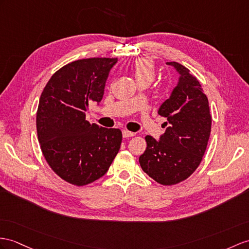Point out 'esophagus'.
Wrapping results in <instances>:
<instances>
[{
	"instance_id": "34e87169",
	"label": "esophagus",
	"mask_w": 249,
	"mask_h": 249,
	"mask_svg": "<svg viewBox=\"0 0 249 249\" xmlns=\"http://www.w3.org/2000/svg\"><path fill=\"white\" fill-rule=\"evenodd\" d=\"M135 133L134 132H131V131H128V130H124L123 131V136L124 137H132L134 136Z\"/></svg>"
}]
</instances>
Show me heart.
<instances>
[{
	"label": "heart",
	"instance_id": "heart-1",
	"mask_svg": "<svg viewBox=\"0 0 249 249\" xmlns=\"http://www.w3.org/2000/svg\"><path fill=\"white\" fill-rule=\"evenodd\" d=\"M133 74L135 76L137 81L150 80L152 81L155 77L154 64L150 59L142 58L135 61L133 65Z\"/></svg>",
	"mask_w": 249,
	"mask_h": 249
}]
</instances>
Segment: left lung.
Here are the masks:
<instances>
[{
  "mask_svg": "<svg viewBox=\"0 0 249 249\" xmlns=\"http://www.w3.org/2000/svg\"><path fill=\"white\" fill-rule=\"evenodd\" d=\"M167 64L179 74L178 86L159 108V115L167 119V129L160 141L145 136L147 149L139 156V163L151 178L171 186L187 179L201 163L210 136L211 115L197 79L184 65Z\"/></svg>",
  "mask_w": 249,
  "mask_h": 249,
  "instance_id": "left-lung-1",
  "label": "left lung"
}]
</instances>
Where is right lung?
<instances>
[{"label": "right lung", "mask_w": 249, "mask_h": 249, "mask_svg": "<svg viewBox=\"0 0 249 249\" xmlns=\"http://www.w3.org/2000/svg\"><path fill=\"white\" fill-rule=\"evenodd\" d=\"M117 58H89L64 65L41 94L37 133L42 153L58 177L75 186L102 178L120 149L119 129L86 120L89 107L99 104Z\"/></svg>", "instance_id": "obj_1"}]
</instances>
